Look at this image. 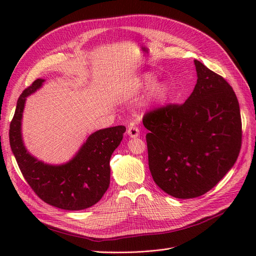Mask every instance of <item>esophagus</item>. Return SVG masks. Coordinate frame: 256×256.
<instances>
[{"mask_svg":"<svg viewBox=\"0 0 256 256\" xmlns=\"http://www.w3.org/2000/svg\"><path fill=\"white\" fill-rule=\"evenodd\" d=\"M127 134L132 138H138V136H140V130H138L136 127H129L127 130Z\"/></svg>","mask_w":256,"mask_h":256,"instance_id":"34e87169","label":"esophagus"}]
</instances>
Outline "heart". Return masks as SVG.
Returning <instances> with one entry per match:
<instances>
[{
	"mask_svg": "<svg viewBox=\"0 0 256 256\" xmlns=\"http://www.w3.org/2000/svg\"><path fill=\"white\" fill-rule=\"evenodd\" d=\"M157 76L152 72H146L138 78L136 82V90H146L151 88L147 95L150 104L152 106H164L171 94V88L166 81L156 82Z\"/></svg>",
	"mask_w": 256,
	"mask_h": 256,
	"instance_id": "1",
	"label": "heart"
}]
</instances>
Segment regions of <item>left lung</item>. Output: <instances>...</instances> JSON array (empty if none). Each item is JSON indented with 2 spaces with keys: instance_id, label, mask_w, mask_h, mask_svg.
<instances>
[{
  "instance_id": "1",
  "label": "left lung",
  "mask_w": 256,
  "mask_h": 256,
  "mask_svg": "<svg viewBox=\"0 0 256 256\" xmlns=\"http://www.w3.org/2000/svg\"><path fill=\"white\" fill-rule=\"evenodd\" d=\"M198 80L186 102L145 114L152 180L168 194L193 198L218 184L242 147L239 104L230 85L194 60Z\"/></svg>"
}]
</instances>
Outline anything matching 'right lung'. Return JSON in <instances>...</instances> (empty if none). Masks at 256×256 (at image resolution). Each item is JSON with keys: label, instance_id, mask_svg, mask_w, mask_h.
<instances>
[{"label": "right lung", "instance_id": "obj_1", "mask_svg": "<svg viewBox=\"0 0 256 256\" xmlns=\"http://www.w3.org/2000/svg\"><path fill=\"white\" fill-rule=\"evenodd\" d=\"M44 81L37 79L20 95L10 122V148L26 180L44 202L65 210H82L98 203L109 188L110 158L126 127L97 130L65 164H50L37 159L23 141L22 118L26 97L40 90Z\"/></svg>", "mask_w": 256, "mask_h": 256}]
</instances>
